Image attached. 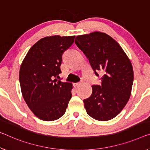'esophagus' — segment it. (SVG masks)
<instances>
[{
	"label": "esophagus",
	"instance_id": "34e87169",
	"mask_svg": "<svg viewBox=\"0 0 150 150\" xmlns=\"http://www.w3.org/2000/svg\"><path fill=\"white\" fill-rule=\"evenodd\" d=\"M81 84V82H79V83H74V85H75V87H78V86H79V85H80Z\"/></svg>",
	"mask_w": 150,
	"mask_h": 150
}]
</instances>
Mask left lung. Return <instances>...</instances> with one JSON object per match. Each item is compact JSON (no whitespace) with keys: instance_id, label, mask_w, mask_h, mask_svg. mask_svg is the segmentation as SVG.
Here are the masks:
<instances>
[{"instance_id":"1","label":"left lung","mask_w":150,"mask_h":150,"mask_svg":"<svg viewBox=\"0 0 150 150\" xmlns=\"http://www.w3.org/2000/svg\"><path fill=\"white\" fill-rule=\"evenodd\" d=\"M75 44L89 59L97 76L103 71L101 85H93L92 94L84 99L85 108L96 120L108 121L117 116L132 93L134 70L122 47L105 33L78 35Z\"/></svg>"}]
</instances>
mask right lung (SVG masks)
<instances>
[{"label": "right lung", "instance_id": "add662e5", "mask_svg": "<svg viewBox=\"0 0 150 150\" xmlns=\"http://www.w3.org/2000/svg\"><path fill=\"white\" fill-rule=\"evenodd\" d=\"M75 36L46 37L28 51L21 63L19 81L22 96L29 109L40 120H57L65 114L72 97L71 83L58 78L63 54Z\"/></svg>", "mask_w": 150, "mask_h": 150}]
</instances>
